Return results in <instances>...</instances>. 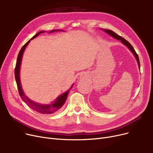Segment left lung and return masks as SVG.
I'll use <instances>...</instances> for the list:
<instances>
[{"label":"left lung","mask_w":153,"mask_h":153,"mask_svg":"<svg viewBox=\"0 0 153 153\" xmlns=\"http://www.w3.org/2000/svg\"><path fill=\"white\" fill-rule=\"evenodd\" d=\"M103 30L105 32V33H107V34L110 35V36H111L112 37H114V38H116L117 39H118V40H120L125 46H126L130 50V51L133 53V54L134 55L135 58L136 59V60H137V62L138 63V66H139V68H140V60H139V57H138V55L137 54V53H136L134 49L133 48V47L131 46V45L128 42L127 40H126L125 38H123V37L120 36V35H117L116 33H115L114 31H111V30H104L103 29Z\"/></svg>","instance_id":"obj_1"}]
</instances>
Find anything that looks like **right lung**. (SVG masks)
Segmentation results:
<instances>
[{
  "mask_svg": "<svg viewBox=\"0 0 153 153\" xmlns=\"http://www.w3.org/2000/svg\"><path fill=\"white\" fill-rule=\"evenodd\" d=\"M56 30H52L50 31V33L53 31H55ZM57 31H59V30H57ZM44 31H39V33L36 34L33 37H32L29 41H28L25 45L23 46L22 48V49L20 50L19 54H18V57H17V62H16V66L15 68V77L16 80V82H17V88H18V91L19 92V95L20 96V97L25 102L28 107H30L31 109H33V110L39 112V113H41L42 114H53L56 111H58L65 103V101L66 100V99L68 97V92L69 90L71 89V87L70 88V89L66 92L65 93L62 94L61 95L59 96V97L56 99L55 102L51 104H48V105H43V104H39L38 103H36L33 101L31 100L28 97H27V96L24 94L23 91L22 90V85H21V82H20V64L22 62V56L23 53L24 52V50H25V48L27 46L30 42L31 39H33L35 38L36 36H38L40 33H43Z\"/></svg>",
  "mask_w": 153,
  "mask_h": 153,
  "instance_id": "right-lung-1",
  "label": "right lung"
}]
</instances>
